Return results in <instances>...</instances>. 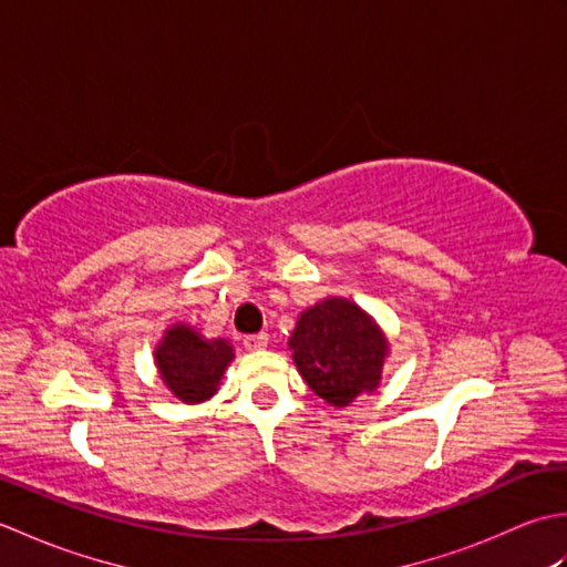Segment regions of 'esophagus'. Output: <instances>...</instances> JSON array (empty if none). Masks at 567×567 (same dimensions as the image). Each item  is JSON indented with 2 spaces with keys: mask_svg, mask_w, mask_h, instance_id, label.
Wrapping results in <instances>:
<instances>
[{
  "mask_svg": "<svg viewBox=\"0 0 567 567\" xmlns=\"http://www.w3.org/2000/svg\"><path fill=\"white\" fill-rule=\"evenodd\" d=\"M244 346L248 351H262V348L268 346V333H250L244 339Z\"/></svg>",
  "mask_w": 567,
  "mask_h": 567,
  "instance_id": "34e87169",
  "label": "esophagus"
}]
</instances>
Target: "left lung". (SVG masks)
<instances>
[{"label": "left lung", "instance_id": "8db88e82", "mask_svg": "<svg viewBox=\"0 0 567 567\" xmlns=\"http://www.w3.org/2000/svg\"><path fill=\"white\" fill-rule=\"evenodd\" d=\"M290 348L309 390L331 406H348L378 390L390 343L358 305L329 297L297 319Z\"/></svg>", "mask_w": 567, "mask_h": 567}]
</instances>
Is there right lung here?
Listing matches in <instances>:
<instances>
[{
  "label": "right lung",
  "instance_id": "add662e5",
  "mask_svg": "<svg viewBox=\"0 0 567 567\" xmlns=\"http://www.w3.org/2000/svg\"><path fill=\"white\" fill-rule=\"evenodd\" d=\"M161 380L179 402L199 404L219 390L224 370L234 360L228 341H207L187 323H173L155 348Z\"/></svg>",
  "mask_w": 567,
  "mask_h": 567
}]
</instances>
